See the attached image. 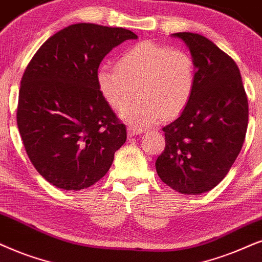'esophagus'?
<instances>
[{
    "instance_id": "34e87169",
    "label": "esophagus",
    "mask_w": 262,
    "mask_h": 262,
    "mask_svg": "<svg viewBox=\"0 0 262 262\" xmlns=\"http://www.w3.org/2000/svg\"><path fill=\"white\" fill-rule=\"evenodd\" d=\"M128 135L129 137H134V135H139L142 133L141 129H138V128H134V127H128Z\"/></svg>"
}]
</instances>
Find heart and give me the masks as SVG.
<instances>
[{
  "label": "heart",
  "mask_w": 262,
  "mask_h": 262,
  "mask_svg": "<svg viewBox=\"0 0 262 262\" xmlns=\"http://www.w3.org/2000/svg\"><path fill=\"white\" fill-rule=\"evenodd\" d=\"M95 78L115 111L126 106L137 89L138 99L121 117L128 124L145 128L186 110L196 91L197 69L188 53L144 41L124 49L116 66L101 65Z\"/></svg>",
  "instance_id": "heart-1"
}]
</instances>
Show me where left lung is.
I'll list each match as a JSON object with an SVG mask.
<instances>
[{
    "label": "left lung",
    "mask_w": 262,
    "mask_h": 262,
    "mask_svg": "<svg viewBox=\"0 0 262 262\" xmlns=\"http://www.w3.org/2000/svg\"><path fill=\"white\" fill-rule=\"evenodd\" d=\"M197 69V84L186 110L163 127L165 147L156 170L184 194L210 191L236 161L248 128V99L233 59L204 36L178 32Z\"/></svg>",
    "instance_id": "obj_1"
}]
</instances>
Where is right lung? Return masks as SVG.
Returning a JSON list of instances; mask_svg holds the SVG:
<instances>
[{
    "instance_id": "1",
    "label": "right lung",
    "mask_w": 262,
    "mask_h": 262,
    "mask_svg": "<svg viewBox=\"0 0 262 262\" xmlns=\"http://www.w3.org/2000/svg\"><path fill=\"white\" fill-rule=\"evenodd\" d=\"M137 38L127 29L74 24L49 37L26 66L16 123L30 161L53 186L94 185L127 140L95 75L112 48Z\"/></svg>"
}]
</instances>
